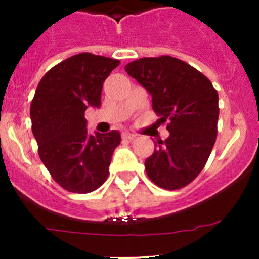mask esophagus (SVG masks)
Instances as JSON below:
<instances>
[{"label": "esophagus", "instance_id": "obj_1", "mask_svg": "<svg viewBox=\"0 0 259 259\" xmlns=\"http://www.w3.org/2000/svg\"><path fill=\"white\" fill-rule=\"evenodd\" d=\"M122 137H123V140H130V141H132L135 139V135H132V134H128V132H124V134L122 135Z\"/></svg>", "mask_w": 259, "mask_h": 259}]
</instances>
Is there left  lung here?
Masks as SVG:
<instances>
[{
    "label": "left lung",
    "instance_id": "1",
    "mask_svg": "<svg viewBox=\"0 0 259 259\" xmlns=\"http://www.w3.org/2000/svg\"><path fill=\"white\" fill-rule=\"evenodd\" d=\"M124 68L152 95L159 124L167 123L170 132L155 143L146 174L161 188H183L202 171L217 140L218 92L202 72L170 56L145 57Z\"/></svg>",
    "mask_w": 259,
    "mask_h": 259
}]
</instances>
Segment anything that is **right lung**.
Returning a JSON list of instances; mask_svg holds the SVG:
<instances>
[{"label": "right lung", "mask_w": 259, "mask_h": 259, "mask_svg": "<svg viewBox=\"0 0 259 259\" xmlns=\"http://www.w3.org/2000/svg\"><path fill=\"white\" fill-rule=\"evenodd\" d=\"M118 59L80 53L50 68L31 102L32 132L38 155L57 184L74 193H89L109 176L120 134L91 135L84 113L101 105L102 85Z\"/></svg>", "instance_id": "add662e5"}]
</instances>
